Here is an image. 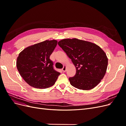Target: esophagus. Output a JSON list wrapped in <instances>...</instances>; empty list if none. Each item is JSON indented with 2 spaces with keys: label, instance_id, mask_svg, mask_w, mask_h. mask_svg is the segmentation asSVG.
Wrapping results in <instances>:
<instances>
[{
  "label": "esophagus",
  "instance_id": "esophagus-1",
  "mask_svg": "<svg viewBox=\"0 0 126 126\" xmlns=\"http://www.w3.org/2000/svg\"><path fill=\"white\" fill-rule=\"evenodd\" d=\"M62 70H63V72H66V67L65 66H63V68Z\"/></svg>",
  "mask_w": 126,
  "mask_h": 126
}]
</instances>
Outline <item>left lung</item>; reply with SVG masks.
I'll return each instance as SVG.
<instances>
[{
  "mask_svg": "<svg viewBox=\"0 0 126 126\" xmlns=\"http://www.w3.org/2000/svg\"><path fill=\"white\" fill-rule=\"evenodd\" d=\"M58 44L76 67V75L69 78L72 86L79 89L90 90L99 84L108 65L107 57L99 46L77 38L64 39Z\"/></svg>",
  "mask_w": 126,
  "mask_h": 126,
  "instance_id": "left-lung-1",
  "label": "left lung"
}]
</instances>
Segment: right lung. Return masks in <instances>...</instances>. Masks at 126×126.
Wrapping results in <instances>:
<instances>
[{"instance_id":"right-lung-1","label":"right lung","mask_w":126,"mask_h":126,"mask_svg":"<svg viewBox=\"0 0 126 126\" xmlns=\"http://www.w3.org/2000/svg\"><path fill=\"white\" fill-rule=\"evenodd\" d=\"M57 45L56 40H46L27 47L19 54L17 69L30 86L45 89L55 84L60 74L54 69L50 56Z\"/></svg>"}]
</instances>
